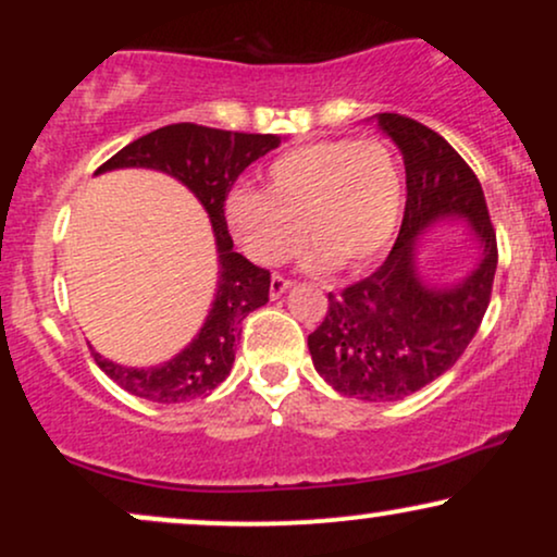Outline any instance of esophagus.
Masks as SVG:
<instances>
[{
  "instance_id": "esophagus-1",
  "label": "esophagus",
  "mask_w": 557,
  "mask_h": 557,
  "mask_svg": "<svg viewBox=\"0 0 557 557\" xmlns=\"http://www.w3.org/2000/svg\"><path fill=\"white\" fill-rule=\"evenodd\" d=\"M290 285H293L290 280L283 277V274H272V280H270V296H272V298H280Z\"/></svg>"
}]
</instances>
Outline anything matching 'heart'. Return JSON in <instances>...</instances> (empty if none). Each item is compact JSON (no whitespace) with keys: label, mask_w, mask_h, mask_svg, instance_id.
<instances>
[{"label":"heart","mask_w":557,"mask_h":557,"mask_svg":"<svg viewBox=\"0 0 557 557\" xmlns=\"http://www.w3.org/2000/svg\"><path fill=\"white\" fill-rule=\"evenodd\" d=\"M400 214V172L382 140H317L285 151L267 188L230 196L227 220L248 257L280 264L314 246L317 270L359 272L382 257Z\"/></svg>","instance_id":"1"}]
</instances>
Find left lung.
Here are the masks:
<instances>
[{
  "label": "left lung",
  "mask_w": 557,
  "mask_h": 557,
  "mask_svg": "<svg viewBox=\"0 0 557 557\" xmlns=\"http://www.w3.org/2000/svg\"><path fill=\"white\" fill-rule=\"evenodd\" d=\"M376 123L406 164V212L382 267L332 296L309 335L314 369L337 393L359 400H403L447 372L476 335L490 306L497 240L474 170L432 127L382 112ZM461 215L483 240L478 270L450 288H430L416 272L420 230Z\"/></svg>",
  "instance_id": "left-lung-1"
}]
</instances>
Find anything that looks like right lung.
Segmentation results:
<instances>
[{"instance_id": "add662e5", "label": "right lung", "mask_w": 557, "mask_h": 557, "mask_svg": "<svg viewBox=\"0 0 557 557\" xmlns=\"http://www.w3.org/2000/svg\"><path fill=\"white\" fill-rule=\"evenodd\" d=\"M277 146L280 138L272 133H233L196 123H175L136 138L96 170L149 168L177 177L209 212L220 253V283L212 311L194 343L175 359L151 369H133L94 354L101 372L131 395L151 403H183L203 398L225 382L235 361L243 319L270 300V272L233 251L225 201L240 172Z\"/></svg>"}]
</instances>
